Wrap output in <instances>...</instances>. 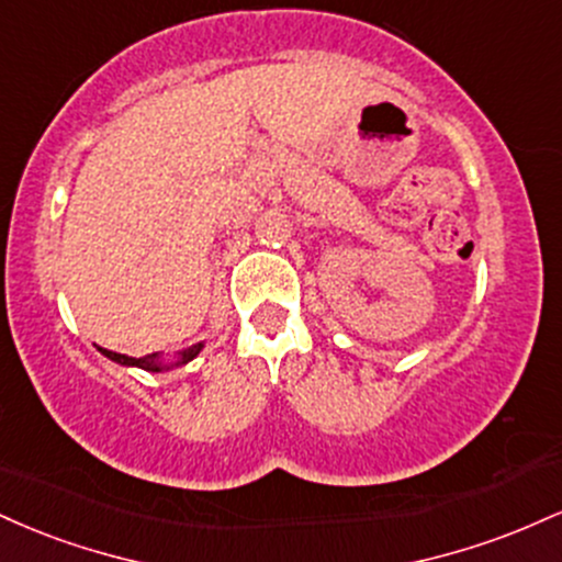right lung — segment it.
Returning a JSON list of instances; mask_svg holds the SVG:
<instances>
[{
    "mask_svg": "<svg viewBox=\"0 0 562 562\" xmlns=\"http://www.w3.org/2000/svg\"><path fill=\"white\" fill-rule=\"evenodd\" d=\"M200 348H203V344H198V346L187 348V351L179 353V362H177V364H184V362H190V359H195ZM100 351L105 353L108 359H113V362H119V364H128V367H142V370H150V372H160V370H166V367L160 364L158 353H147V357H139V359H137V357H126V353H115V351H108V348H100Z\"/></svg>",
    "mask_w": 562,
    "mask_h": 562,
    "instance_id": "add662e5",
    "label": "right lung"
}]
</instances>
